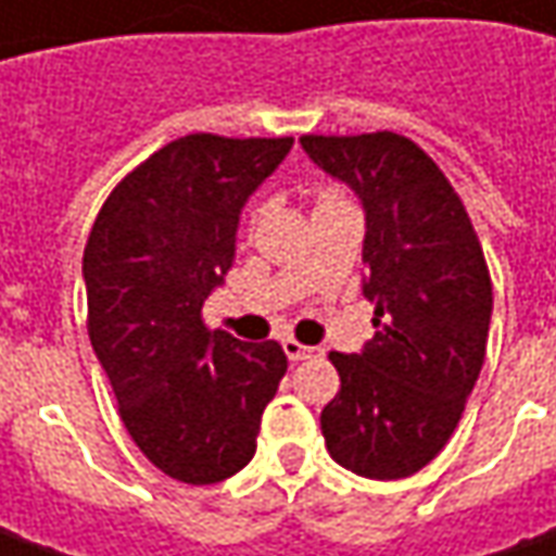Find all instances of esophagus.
Instances as JSON below:
<instances>
[{
    "label": "esophagus",
    "mask_w": 556,
    "mask_h": 556,
    "mask_svg": "<svg viewBox=\"0 0 556 556\" xmlns=\"http://www.w3.org/2000/svg\"><path fill=\"white\" fill-rule=\"evenodd\" d=\"M281 346H285V353H288L290 362H303V358H312V355H315V350H312V346H303L296 337H285Z\"/></svg>",
    "instance_id": "34e87169"
}]
</instances>
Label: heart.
I'll use <instances>...</instances> for the list:
<instances>
[{"mask_svg":"<svg viewBox=\"0 0 556 556\" xmlns=\"http://www.w3.org/2000/svg\"><path fill=\"white\" fill-rule=\"evenodd\" d=\"M331 198H337V191H331V188H325V191H318V203H321V201H331ZM253 216H260V210H256Z\"/></svg>","mask_w":556,"mask_h":556,"instance_id":"b5f03b06","label":"heart"}]
</instances>
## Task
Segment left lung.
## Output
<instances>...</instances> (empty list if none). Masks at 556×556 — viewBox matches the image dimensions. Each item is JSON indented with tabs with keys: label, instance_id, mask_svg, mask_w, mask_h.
<instances>
[{
	"label": "left lung",
	"instance_id": "1",
	"mask_svg": "<svg viewBox=\"0 0 556 556\" xmlns=\"http://www.w3.org/2000/svg\"><path fill=\"white\" fill-rule=\"evenodd\" d=\"M300 141L362 198L377 328L362 355H328L340 393L321 412L325 445L358 477L402 480L445 448L485 362L482 244L458 191L412 139L383 129Z\"/></svg>",
	"mask_w": 556,
	"mask_h": 556
}]
</instances>
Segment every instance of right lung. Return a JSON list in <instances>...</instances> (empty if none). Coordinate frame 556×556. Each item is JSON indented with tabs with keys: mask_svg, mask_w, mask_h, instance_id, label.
Returning a JSON list of instances; mask_svg holds the SVG:
<instances>
[{
	"mask_svg": "<svg viewBox=\"0 0 556 556\" xmlns=\"http://www.w3.org/2000/svg\"><path fill=\"white\" fill-rule=\"evenodd\" d=\"M281 139L194 132L163 144L101 203L83 250L89 340L141 455L188 485L256 452L285 350L210 331L203 300L235 260L244 201L288 157Z\"/></svg>",
	"mask_w": 556,
	"mask_h": 556,
	"instance_id": "right-lung-1",
	"label": "right lung"
}]
</instances>
